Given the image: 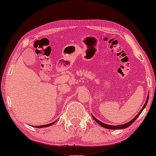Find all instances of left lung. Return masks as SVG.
<instances>
[{
    "label": "left lung",
    "instance_id": "1",
    "mask_svg": "<svg viewBox=\"0 0 156 156\" xmlns=\"http://www.w3.org/2000/svg\"><path fill=\"white\" fill-rule=\"evenodd\" d=\"M148 98H149V95H148L147 98L146 103H144V106H143V107H142V108L141 109V111H140V112H139V114H138L136 116V117H134L133 119H132L131 121L128 122V123H126V124H124V125H110L104 124V123L101 122H100L99 120H98V119H97L96 118H94V117H93V116H92V117H93V119H94V120H95V121L97 122L98 123V124H99L100 125H101V126L103 127V128H107V129H112V130H115V129H123V128H128V127H129L130 125H131V124H133V123L134 122L136 121V119L137 118L139 117V116L140 115V114H141V113L142 112L143 109H144V108H145V106H146L147 103V101H148Z\"/></svg>",
    "mask_w": 156,
    "mask_h": 156
}]
</instances>
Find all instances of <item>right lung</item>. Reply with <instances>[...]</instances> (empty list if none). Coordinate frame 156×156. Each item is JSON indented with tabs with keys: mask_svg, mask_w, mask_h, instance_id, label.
<instances>
[{
	"mask_svg": "<svg viewBox=\"0 0 156 156\" xmlns=\"http://www.w3.org/2000/svg\"><path fill=\"white\" fill-rule=\"evenodd\" d=\"M54 122H52V123H50V124H48V125H40V126H35V128H45V127H48V126H51L53 124Z\"/></svg>",
	"mask_w": 156,
	"mask_h": 156,
	"instance_id": "obj_1",
	"label": "right lung"
}]
</instances>
